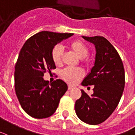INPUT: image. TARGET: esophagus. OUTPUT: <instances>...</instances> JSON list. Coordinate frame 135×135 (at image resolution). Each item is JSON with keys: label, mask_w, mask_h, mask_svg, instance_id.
Listing matches in <instances>:
<instances>
[{"label": "esophagus", "mask_w": 135, "mask_h": 135, "mask_svg": "<svg viewBox=\"0 0 135 135\" xmlns=\"http://www.w3.org/2000/svg\"><path fill=\"white\" fill-rule=\"evenodd\" d=\"M73 87L71 86V85H69L68 86V90H71V89H73Z\"/></svg>", "instance_id": "esophagus-1"}]
</instances>
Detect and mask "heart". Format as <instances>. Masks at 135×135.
Returning a JSON list of instances; mask_svg holds the SVG:
<instances>
[{"instance_id":"heart-1","label":"heart","mask_w":135,"mask_h":135,"mask_svg":"<svg viewBox=\"0 0 135 135\" xmlns=\"http://www.w3.org/2000/svg\"><path fill=\"white\" fill-rule=\"evenodd\" d=\"M71 50L80 59L85 58L88 54V49L83 42L76 41L70 45ZM63 54V48L60 45H56L52 51V58L56 65L61 63L62 56ZM83 71L81 69L67 68L61 73V75L66 82L70 84H75L83 76Z\"/></svg>"}]
</instances>
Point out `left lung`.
<instances>
[{
  "label": "left lung",
  "mask_w": 135,
  "mask_h": 135,
  "mask_svg": "<svg viewBox=\"0 0 135 135\" xmlns=\"http://www.w3.org/2000/svg\"><path fill=\"white\" fill-rule=\"evenodd\" d=\"M95 46L93 66L81 85H93V93L82 96L75 102L76 114L83 122L96 125L108 119L117 107L122 96L125 75L122 61L113 45L103 36H84Z\"/></svg>",
  "instance_id": "obj_1"
}]
</instances>
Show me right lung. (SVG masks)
Masks as SVG:
<instances>
[{
    "label": "right lung",
    "instance_id": "right-lung-1",
    "mask_svg": "<svg viewBox=\"0 0 135 135\" xmlns=\"http://www.w3.org/2000/svg\"><path fill=\"white\" fill-rule=\"evenodd\" d=\"M73 35L40 31L30 37L21 50L14 73L16 93L22 109L32 117L52 116L68 90L63 80L58 79L50 83L43 76L46 70L56 68L52 58L53 48Z\"/></svg>",
    "mask_w": 135,
    "mask_h": 135
}]
</instances>
